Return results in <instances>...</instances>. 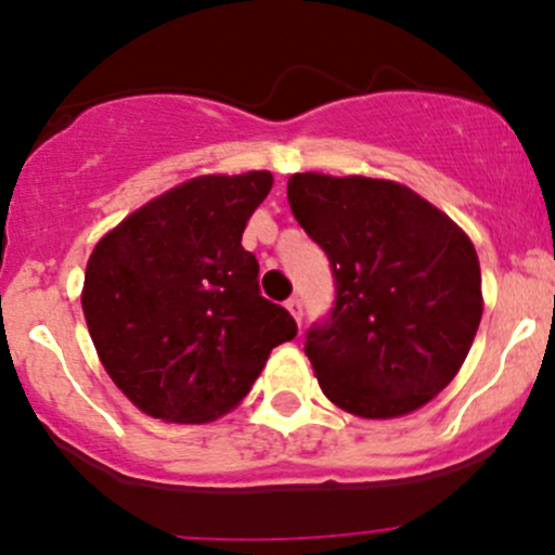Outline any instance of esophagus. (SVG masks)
<instances>
[{"mask_svg":"<svg viewBox=\"0 0 555 555\" xmlns=\"http://www.w3.org/2000/svg\"><path fill=\"white\" fill-rule=\"evenodd\" d=\"M284 306H287V311L293 313V317H295V322L300 324V319H304V306H300V300H298V298H289L287 304H284Z\"/></svg>","mask_w":555,"mask_h":555,"instance_id":"obj_1","label":"esophagus"}]
</instances>
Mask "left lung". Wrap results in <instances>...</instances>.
<instances>
[{"instance_id":"1","label":"left lung","mask_w":555,"mask_h":555,"mask_svg":"<svg viewBox=\"0 0 555 555\" xmlns=\"http://www.w3.org/2000/svg\"><path fill=\"white\" fill-rule=\"evenodd\" d=\"M287 198L338 287L327 322L306 335L324 397L360 418L427 405L467 360L483 317L467 233L391 179L293 173Z\"/></svg>"}]
</instances>
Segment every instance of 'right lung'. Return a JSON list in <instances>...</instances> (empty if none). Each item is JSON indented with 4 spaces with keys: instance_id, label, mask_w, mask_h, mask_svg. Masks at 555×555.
I'll return each mask as SVG.
<instances>
[{
    "instance_id": "obj_1",
    "label": "right lung",
    "mask_w": 555,
    "mask_h": 555,
    "mask_svg": "<svg viewBox=\"0 0 555 555\" xmlns=\"http://www.w3.org/2000/svg\"><path fill=\"white\" fill-rule=\"evenodd\" d=\"M271 171L201 173L147 201L88 257L82 313L117 389L147 416L206 424L249 395L298 324L242 246Z\"/></svg>"
}]
</instances>
